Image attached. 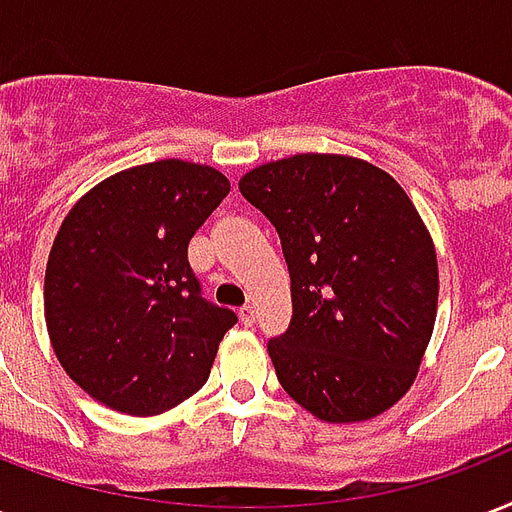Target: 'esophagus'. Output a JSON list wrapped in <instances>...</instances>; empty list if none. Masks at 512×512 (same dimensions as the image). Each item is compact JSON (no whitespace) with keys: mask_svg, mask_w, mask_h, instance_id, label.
Listing matches in <instances>:
<instances>
[{"mask_svg":"<svg viewBox=\"0 0 512 512\" xmlns=\"http://www.w3.org/2000/svg\"><path fill=\"white\" fill-rule=\"evenodd\" d=\"M239 317H241V325H244V327L255 325V317H257L255 306H244V308H241Z\"/></svg>","mask_w":512,"mask_h":512,"instance_id":"34e87169","label":"esophagus"}]
</instances>
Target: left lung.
Segmentation results:
<instances>
[{"label": "left lung", "instance_id": "obj_1", "mask_svg": "<svg viewBox=\"0 0 512 512\" xmlns=\"http://www.w3.org/2000/svg\"><path fill=\"white\" fill-rule=\"evenodd\" d=\"M290 268L292 322L268 343L284 392L330 424L389 411L416 381L438 317V257L395 177L300 152L247 171Z\"/></svg>", "mask_w": 512, "mask_h": 512}]
</instances>
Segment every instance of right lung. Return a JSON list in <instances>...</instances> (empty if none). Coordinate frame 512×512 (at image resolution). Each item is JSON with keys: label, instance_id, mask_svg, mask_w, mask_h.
<instances>
[{"label": "right lung", "instance_id": "right-lung-1", "mask_svg": "<svg viewBox=\"0 0 512 512\" xmlns=\"http://www.w3.org/2000/svg\"><path fill=\"white\" fill-rule=\"evenodd\" d=\"M228 193L222 171L166 158L117 171L69 209L45 271V322L93 400L155 416L206 384L236 314L201 298L187 244Z\"/></svg>", "mask_w": 512, "mask_h": 512}]
</instances>
